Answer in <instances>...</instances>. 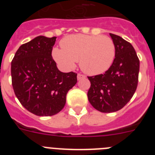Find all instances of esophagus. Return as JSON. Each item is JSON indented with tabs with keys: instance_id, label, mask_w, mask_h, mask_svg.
<instances>
[{
	"instance_id": "34e87169",
	"label": "esophagus",
	"mask_w": 155,
	"mask_h": 155,
	"mask_svg": "<svg viewBox=\"0 0 155 155\" xmlns=\"http://www.w3.org/2000/svg\"><path fill=\"white\" fill-rule=\"evenodd\" d=\"M82 78H84V75L81 74H78V80L79 81Z\"/></svg>"
}]
</instances>
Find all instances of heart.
<instances>
[{"instance_id":"obj_1","label":"heart","mask_w":155,"mask_h":155,"mask_svg":"<svg viewBox=\"0 0 155 155\" xmlns=\"http://www.w3.org/2000/svg\"><path fill=\"white\" fill-rule=\"evenodd\" d=\"M62 49L54 48L53 60L65 69H73L76 61L84 73L97 75L107 71L114 61L116 46L105 35H71L61 40Z\"/></svg>"}]
</instances>
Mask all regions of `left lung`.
<instances>
[{"label": "left lung", "instance_id": "left-lung-1", "mask_svg": "<svg viewBox=\"0 0 155 155\" xmlns=\"http://www.w3.org/2000/svg\"><path fill=\"white\" fill-rule=\"evenodd\" d=\"M116 46L113 64L103 74L88 77V101L102 113L120 110L131 99L138 83L140 61L132 45L122 37L109 34Z\"/></svg>", "mask_w": 155, "mask_h": 155}]
</instances>
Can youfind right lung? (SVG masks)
Instances as JSON below:
<instances>
[{
	"instance_id": "right-lung-1",
	"label": "right lung",
	"mask_w": 155,
	"mask_h": 155,
	"mask_svg": "<svg viewBox=\"0 0 155 155\" xmlns=\"http://www.w3.org/2000/svg\"><path fill=\"white\" fill-rule=\"evenodd\" d=\"M57 37L39 35L21 45L12 62V86L16 97L30 113L39 116L58 113L77 74L58 70L52 57Z\"/></svg>"
}]
</instances>
